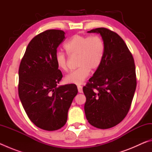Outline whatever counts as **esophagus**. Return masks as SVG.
<instances>
[{"instance_id":"1","label":"esophagus","mask_w":152,"mask_h":152,"mask_svg":"<svg viewBox=\"0 0 152 152\" xmlns=\"http://www.w3.org/2000/svg\"><path fill=\"white\" fill-rule=\"evenodd\" d=\"M77 87H78V92H80V93H82V92H83V91H82V87L81 86H80V85H78Z\"/></svg>"}]
</instances>
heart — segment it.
<instances>
[{
    "label": "heart",
    "mask_w": 152,
    "mask_h": 152,
    "mask_svg": "<svg viewBox=\"0 0 152 152\" xmlns=\"http://www.w3.org/2000/svg\"><path fill=\"white\" fill-rule=\"evenodd\" d=\"M64 48L70 56H78L77 66L79 67L65 77L66 82L75 84L83 83L91 70H96L99 68L105 51L104 43L99 35H74L65 43ZM55 61L61 70H68V60L65 53L58 51Z\"/></svg>",
    "instance_id": "1"
}]
</instances>
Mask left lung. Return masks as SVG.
Wrapping results in <instances>:
<instances>
[{
  "label": "left lung",
  "instance_id": "obj_1",
  "mask_svg": "<svg viewBox=\"0 0 152 152\" xmlns=\"http://www.w3.org/2000/svg\"><path fill=\"white\" fill-rule=\"evenodd\" d=\"M88 33L101 35L105 46L99 68L83 87L86 101V119L94 127L111 128L126 117L137 85L133 56L120 36L107 28L92 29Z\"/></svg>",
  "mask_w": 152,
  "mask_h": 152
}]
</instances>
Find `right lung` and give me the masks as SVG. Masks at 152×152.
I'll return each instance as SVG.
<instances>
[{
	"label": "right lung",
	"instance_id": "right-lung-1",
	"mask_svg": "<svg viewBox=\"0 0 152 152\" xmlns=\"http://www.w3.org/2000/svg\"><path fill=\"white\" fill-rule=\"evenodd\" d=\"M61 30L39 33L27 45L19 69V96L31 122L46 131L66 124L69 108L78 93L75 84L58 86L62 74L56 64L59 45L65 39Z\"/></svg>",
	"mask_w": 152,
	"mask_h": 152
}]
</instances>
